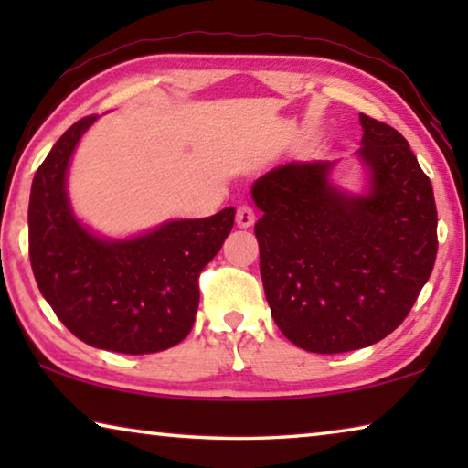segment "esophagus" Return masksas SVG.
<instances>
[{"mask_svg": "<svg viewBox=\"0 0 468 468\" xmlns=\"http://www.w3.org/2000/svg\"><path fill=\"white\" fill-rule=\"evenodd\" d=\"M235 223H237V227H241V229H248V227H251L253 223H256V212H253L251 206L241 204L239 208H237Z\"/></svg>", "mask_w": 468, "mask_h": 468, "instance_id": "esophagus-1", "label": "esophagus"}]
</instances>
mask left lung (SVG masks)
Wrapping results in <instances>:
<instances>
[{"mask_svg": "<svg viewBox=\"0 0 468 468\" xmlns=\"http://www.w3.org/2000/svg\"><path fill=\"white\" fill-rule=\"evenodd\" d=\"M366 187L332 181L336 161L279 165L253 181L260 274L276 326L332 355L386 338L407 318L438 253L431 181L409 142L359 113Z\"/></svg>", "mask_w": 468, "mask_h": 468, "instance_id": "1", "label": "left lung"}]
</instances>
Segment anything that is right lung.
<instances>
[{
  "label": "right lung",
  "mask_w": 468,
  "mask_h": 468,
  "mask_svg": "<svg viewBox=\"0 0 468 468\" xmlns=\"http://www.w3.org/2000/svg\"><path fill=\"white\" fill-rule=\"evenodd\" d=\"M97 115L76 122L35 173L28 202V253L38 291L82 343L125 355L158 353L194 326L202 268L235 223L229 206L206 218H181L111 239L74 215L68 169Z\"/></svg>",
  "instance_id": "obj_1"
}]
</instances>
